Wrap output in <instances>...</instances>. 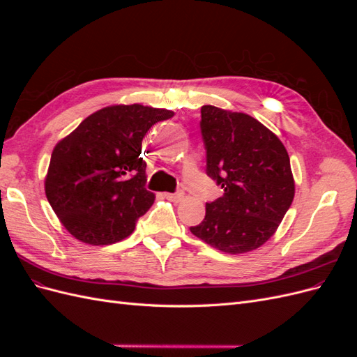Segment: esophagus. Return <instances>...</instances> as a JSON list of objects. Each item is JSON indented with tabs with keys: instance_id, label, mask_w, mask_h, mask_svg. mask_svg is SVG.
I'll use <instances>...</instances> for the list:
<instances>
[{
	"instance_id": "34e87169",
	"label": "esophagus",
	"mask_w": 357,
	"mask_h": 357,
	"mask_svg": "<svg viewBox=\"0 0 357 357\" xmlns=\"http://www.w3.org/2000/svg\"><path fill=\"white\" fill-rule=\"evenodd\" d=\"M167 199L172 201V202H180L183 201V198H185V193L183 192H176V193H165L164 195Z\"/></svg>"
}]
</instances>
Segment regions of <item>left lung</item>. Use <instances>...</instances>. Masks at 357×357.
Masks as SVG:
<instances>
[{
	"instance_id": "1",
	"label": "left lung",
	"mask_w": 357,
	"mask_h": 357,
	"mask_svg": "<svg viewBox=\"0 0 357 357\" xmlns=\"http://www.w3.org/2000/svg\"><path fill=\"white\" fill-rule=\"evenodd\" d=\"M207 174L223 195L205 204L190 232L229 255L253 252L275 234L295 197L290 159L280 138L245 113L201 107Z\"/></svg>"
}]
</instances>
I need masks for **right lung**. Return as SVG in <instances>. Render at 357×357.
I'll return each mask as SVG.
<instances>
[{"label": "right lung", "instance_id": "obj_1", "mask_svg": "<svg viewBox=\"0 0 357 357\" xmlns=\"http://www.w3.org/2000/svg\"><path fill=\"white\" fill-rule=\"evenodd\" d=\"M174 112L116 104L92 113L56 143L45 178L53 211L75 240L109 245L125 240L155 202L144 189L142 143Z\"/></svg>", "mask_w": 357, "mask_h": 357}]
</instances>
